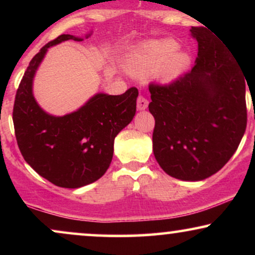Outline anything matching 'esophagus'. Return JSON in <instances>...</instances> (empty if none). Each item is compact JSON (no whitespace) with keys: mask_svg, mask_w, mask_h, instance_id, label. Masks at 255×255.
Returning a JSON list of instances; mask_svg holds the SVG:
<instances>
[{"mask_svg":"<svg viewBox=\"0 0 255 255\" xmlns=\"http://www.w3.org/2000/svg\"><path fill=\"white\" fill-rule=\"evenodd\" d=\"M147 105H148V101L145 97L139 96V97L136 98V108L139 110H145L146 108H147Z\"/></svg>","mask_w":255,"mask_h":255,"instance_id":"34e87169","label":"esophagus"}]
</instances>
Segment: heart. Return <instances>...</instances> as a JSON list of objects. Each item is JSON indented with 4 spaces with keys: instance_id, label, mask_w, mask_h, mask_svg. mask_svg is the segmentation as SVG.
I'll return each mask as SVG.
<instances>
[{
    "instance_id": "1",
    "label": "heart",
    "mask_w": 255,
    "mask_h": 255,
    "mask_svg": "<svg viewBox=\"0 0 255 255\" xmlns=\"http://www.w3.org/2000/svg\"><path fill=\"white\" fill-rule=\"evenodd\" d=\"M178 44L172 39L152 40L146 43L137 55L134 63V72L139 75H148L159 71L163 81H171L187 68L189 57L183 52H177Z\"/></svg>"
}]
</instances>
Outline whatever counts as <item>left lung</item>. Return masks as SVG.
Segmentation results:
<instances>
[{"mask_svg": "<svg viewBox=\"0 0 255 255\" xmlns=\"http://www.w3.org/2000/svg\"><path fill=\"white\" fill-rule=\"evenodd\" d=\"M198 57L169 84L148 85L153 153L183 181L211 176L238 150L247 126L246 80L233 54L204 27H192ZM251 90V89H250Z\"/></svg>", "mask_w": 255, "mask_h": 255, "instance_id": "8db88e82", "label": "left lung"}]
</instances>
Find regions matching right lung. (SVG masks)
I'll use <instances>...</instances> for the list:
<instances>
[{
  "label": "right lung",
  "instance_id": "add662e5",
  "mask_svg": "<svg viewBox=\"0 0 255 255\" xmlns=\"http://www.w3.org/2000/svg\"><path fill=\"white\" fill-rule=\"evenodd\" d=\"M68 39L81 40L61 34L32 58L17 87L13 122L19 150L32 169L58 187L79 188L109 168L114 139L135 115L137 89L119 96L99 93L62 118L44 113L32 95V80L48 48Z\"/></svg>",
  "mask_w": 255,
  "mask_h": 255
}]
</instances>
